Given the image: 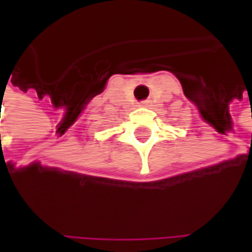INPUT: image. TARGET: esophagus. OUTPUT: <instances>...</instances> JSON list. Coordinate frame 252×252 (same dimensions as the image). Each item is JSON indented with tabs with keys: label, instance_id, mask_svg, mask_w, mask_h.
<instances>
[{
	"label": "esophagus",
	"instance_id": "1",
	"mask_svg": "<svg viewBox=\"0 0 252 252\" xmlns=\"http://www.w3.org/2000/svg\"><path fill=\"white\" fill-rule=\"evenodd\" d=\"M150 105V100H144V102H140L138 106H149Z\"/></svg>",
	"mask_w": 252,
	"mask_h": 252
}]
</instances>
